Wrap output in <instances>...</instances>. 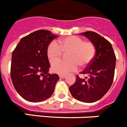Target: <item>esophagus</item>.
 I'll return each mask as SVG.
<instances>
[{"instance_id":"obj_1","label":"esophagus","mask_w":127,"mask_h":127,"mask_svg":"<svg viewBox=\"0 0 127 127\" xmlns=\"http://www.w3.org/2000/svg\"><path fill=\"white\" fill-rule=\"evenodd\" d=\"M65 75H63V74H60L59 75V77L61 78V79H63V78H65Z\"/></svg>"}]
</instances>
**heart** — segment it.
I'll return each instance as SVG.
<instances>
[{
    "label": "heart",
    "mask_w": 127,
    "mask_h": 127,
    "mask_svg": "<svg viewBox=\"0 0 127 127\" xmlns=\"http://www.w3.org/2000/svg\"><path fill=\"white\" fill-rule=\"evenodd\" d=\"M67 51L69 52L66 57L68 61L55 62L61 58L62 52ZM95 54L96 47L91 41H84L83 38L77 36L61 38L58 42L53 40L48 44L46 49L48 58L52 64V69L54 73L59 74L75 71L78 69L79 65L81 67L89 65L94 58Z\"/></svg>",
    "instance_id": "heart-1"
}]
</instances>
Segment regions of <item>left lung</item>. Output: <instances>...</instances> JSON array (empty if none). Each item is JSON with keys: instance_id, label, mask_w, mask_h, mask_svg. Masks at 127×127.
I'll use <instances>...</instances> for the list:
<instances>
[{"instance_id": "obj_1", "label": "left lung", "mask_w": 127, "mask_h": 127, "mask_svg": "<svg viewBox=\"0 0 127 127\" xmlns=\"http://www.w3.org/2000/svg\"><path fill=\"white\" fill-rule=\"evenodd\" d=\"M87 36L96 47L94 58L81 74L85 79L76 75L75 83L69 87L72 96L86 103L98 101L110 89L115 74L116 56L110 42L94 31H86Z\"/></svg>"}]
</instances>
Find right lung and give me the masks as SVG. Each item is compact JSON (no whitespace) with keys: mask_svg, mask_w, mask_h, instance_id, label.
<instances>
[{"mask_svg":"<svg viewBox=\"0 0 127 127\" xmlns=\"http://www.w3.org/2000/svg\"><path fill=\"white\" fill-rule=\"evenodd\" d=\"M51 31L40 29L21 39L12 52L10 76L18 93L31 102H40L53 94L58 74L48 73L46 55L48 44L57 37Z\"/></svg>","mask_w":127,"mask_h":127,"instance_id":"right-lung-1","label":"right lung"}]
</instances>
